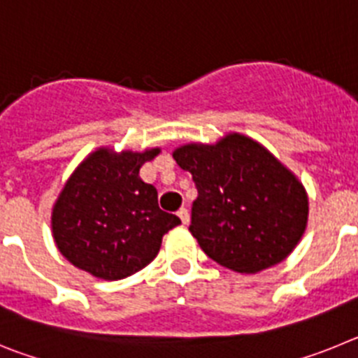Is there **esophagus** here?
<instances>
[{
	"label": "esophagus",
	"mask_w": 358,
	"mask_h": 358,
	"mask_svg": "<svg viewBox=\"0 0 358 358\" xmlns=\"http://www.w3.org/2000/svg\"><path fill=\"white\" fill-rule=\"evenodd\" d=\"M177 215H179V218H181V222L185 224V226L189 222V215H188V210H186V208H181V210L177 211Z\"/></svg>",
	"instance_id": "34e87169"
}]
</instances>
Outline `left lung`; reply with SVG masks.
Returning <instances> with one entry per match:
<instances>
[{
  "label": "left lung",
  "mask_w": 358,
  "mask_h": 358,
  "mask_svg": "<svg viewBox=\"0 0 358 358\" xmlns=\"http://www.w3.org/2000/svg\"><path fill=\"white\" fill-rule=\"evenodd\" d=\"M199 197L189 233L211 260L255 274L283 262L308 224V194L273 152L240 132L172 152Z\"/></svg>",
  "instance_id": "1"
}]
</instances>
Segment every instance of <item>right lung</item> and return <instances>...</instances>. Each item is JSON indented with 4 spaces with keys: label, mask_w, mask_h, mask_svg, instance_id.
I'll use <instances>...</instances> for the list:
<instances>
[{
    "label": "right lung",
    "mask_w": 358,
    "mask_h": 358,
    "mask_svg": "<svg viewBox=\"0 0 358 358\" xmlns=\"http://www.w3.org/2000/svg\"><path fill=\"white\" fill-rule=\"evenodd\" d=\"M161 152L98 147L73 170L52 208V235L69 264L115 281L147 267L179 217L159 210L140 169Z\"/></svg>",
    "instance_id": "add662e5"
}]
</instances>
